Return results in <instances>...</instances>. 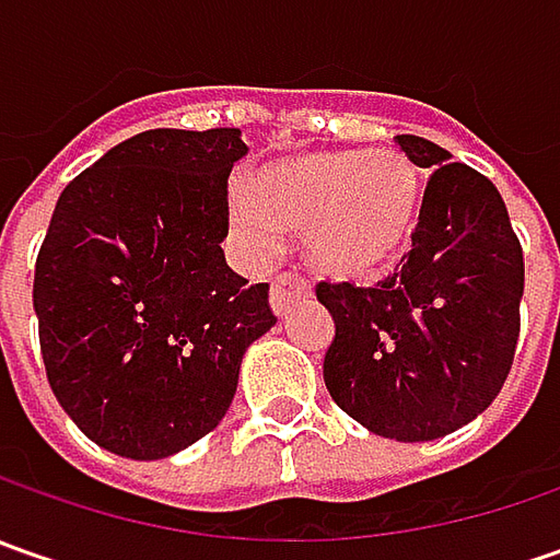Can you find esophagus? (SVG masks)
I'll use <instances>...</instances> for the list:
<instances>
[{"instance_id":"esophagus-1","label":"esophagus","mask_w":560,"mask_h":560,"mask_svg":"<svg viewBox=\"0 0 560 560\" xmlns=\"http://www.w3.org/2000/svg\"><path fill=\"white\" fill-rule=\"evenodd\" d=\"M308 295V280L302 273H292V270H280L273 273L270 280V305L273 312H287L295 299Z\"/></svg>"}]
</instances>
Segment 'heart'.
<instances>
[{
	"mask_svg": "<svg viewBox=\"0 0 560 560\" xmlns=\"http://www.w3.org/2000/svg\"><path fill=\"white\" fill-rule=\"evenodd\" d=\"M423 171L401 149L308 152L261 167L252 199L236 196L230 218L252 248L277 246V226L305 230L317 270L371 280L411 246L423 211Z\"/></svg>",
	"mask_w": 560,
	"mask_h": 560,
	"instance_id": "obj_1",
	"label": "heart"
}]
</instances>
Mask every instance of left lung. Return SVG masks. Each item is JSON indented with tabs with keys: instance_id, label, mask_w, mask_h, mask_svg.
Instances as JSON below:
<instances>
[{
	"instance_id": "1",
	"label": "left lung",
	"mask_w": 560,
	"mask_h": 560,
	"mask_svg": "<svg viewBox=\"0 0 560 560\" xmlns=\"http://www.w3.org/2000/svg\"><path fill=\"white\" fill-rule=\"evenodd\" d=\"M396 140L433 167L411 248L376 287L320 280L314 292L336 324L324 355L336 405L376 436L427 442L502 393L521 334L524 248L489 177L423 137Z\"/></svg>"
}]
</instances>
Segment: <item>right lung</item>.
<instances>
[{"mask_svg":"<svg viewBox=\"0 0 560 560\" xmlns=\"http://www.w3.org/2000/svg\"><path fill=\"white\" fill-rule=\"evenodd\" d=\"M236 127L145 130L58 196L33 270L58 405L120 458H167L226 415L248 342L277 324L268 283L226 268Z\"/></svg>","mask_w":560,"mask_h":560,"instance_id":"add662e5","label":"right lung"}]
</instances>
